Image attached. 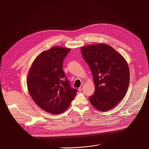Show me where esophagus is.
<instances>
[{
	"instance_id": "34e87169",
	"label": "esophagus",
	"mask_w": 149,
	"mask_h": 149,
	"mask_svg": "<svg viewBox=\"0 0 149 149\" xmlns=\"http://www.w3.org/2000/svg\"><path fill=\"white\" fill-rule=\"evenodd\" d=\"M83 87H84V85H83V84H81V85L80 86V87L79 88V91H81L82 89H83Z\"/></svg>"
}]
</instances>
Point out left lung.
<instances>
[{
  "instance_id": "1",
  "label": "left lung",
  "mask_w": 149,
  "mask_h": 149,
  "mask_svg": "<svg viewBox=\"0 0 149 149\" xmlns=\"http://www.w3.org/2000/svg\"><path fill=\"white\" fill-rule=\"evenodd\" d=\"M82 56L92 72L95 90L89 99L97 110L115 107L126 95L130 81L127 63L121 54L104 43L81 48Z\"/></svg>"
}]
</instances>
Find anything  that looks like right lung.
Here are the masks:
<instances>
[{"mask_svg": "<svg viewBox=\"0 0 149 149\" xmlns=\"http://www.w3.org/2000/svg\"><path fill=\"white\" fill-rule=\"evenodd\" d=\"M70 51V48L53 46L39 54L29 70V95L37 105L51 114L65 111L77 92L70 86L63 70V60Z\"/></svg>", "mask_w": 149, "mask_h": 149, "instance_id": "right-lung-1", "label": "right lung"}]
</instances>
